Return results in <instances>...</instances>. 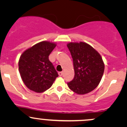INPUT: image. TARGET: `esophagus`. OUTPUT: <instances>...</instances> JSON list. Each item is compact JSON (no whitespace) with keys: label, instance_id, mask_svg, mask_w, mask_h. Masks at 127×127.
<instances>
[{"label":"esophagus","instance_id":"obj_1","mask_svg":"<svg viewBox=\"0 0 127 127\" xmlns=\"http://www.w3.org/2000/svg\"><path fill=\"white\" fill-rule=\"evenodd\" d=\"M63 74V72H58V75H60V76H62Z\"/></svg>","mask_w":127,"mask_h":127}]
</instances>
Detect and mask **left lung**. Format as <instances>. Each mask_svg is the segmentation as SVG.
I'll list each match as a JSON object with an SVG mask.
<instances>
[{
    "label": "left lung",
    "instance_id": "left-lung-1",
    "mask_svg": "<svg viewBox=\"0 0 127 127\" xmlns=\"http://www.w3.org/2000/svg\"><path fill=\"white\" fill-rule=\"evenodd\" d=\"M72 58L74 77L67 83L69 88L79 95L93 91L100 82L104 64L99 53L85 42H71L67 45Z\"/></svg>",
    "mask_w": 127,
    "mask_h": 127
}]
</instances>
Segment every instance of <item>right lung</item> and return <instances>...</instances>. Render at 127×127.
Here are the masks:
<instances>
[{"mask_svg": "<svg viewBox=\"0 0 127 127\" xmlns=\"http://www.w3.org/2000/svg\"><path fill=\"white\" fill-rule=\"evenodd\" d=\"M56 43L43 41L23 53L18 63L19 71L24 84L37 93L45 92L52 87L58 77L48 56Z\"/></svg>", "mask_w": 127, "mask_h": 127, "instance_id": "1", "label": "right lung"}]
</instances>
